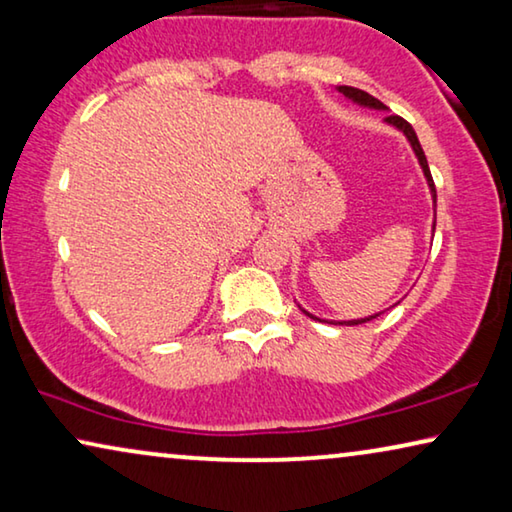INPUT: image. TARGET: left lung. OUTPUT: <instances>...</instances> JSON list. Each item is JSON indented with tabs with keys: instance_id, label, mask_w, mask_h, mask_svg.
Returning a JSON list of instances; mask_svg holds the SVG:
<instances>
[{
	"instance_id": "obj_1",
	"label": "left lung",
	"mask_w": 512,
	"mask_h": 512,
	"mask_svg": "<svg viewBox=\"0 0 512 512\" xmlns=\"http://www.w3.org/2000/svg\"><path fill=\"white\" fill-rule=\"evenodd\" d=\"M338 92H341V95H345L348 99H352V102L355 104H359V106H369V109H378V111H385L387 106L383 104V102H378L376 97H371L369 92H364V90H359V88H350V85H338L336 88ZM385 122H390L392 127H397V129H401L403 134H406V139L410 141V146H413V150H415V155H417V160H420V167H422V171H424V178H427V183H429V190H431V199H434V206H436V187H434V178H431V171H429V164H427V157H424V150H422V146H420V141H417V134H415V129L410 127V122H406L403 118H399V115H387L385 118ZM434 229H436V222H434ZM301 311H304V308H301ZM308 318H313V320H320V318H315V315H311L308 311H304ZM380 313H376V315H369V318H362V320H348V322H329V325H364V322H369V320H373V318H378ZM320 322H325V320H320Z\"/></svg>"
}]
</instances>
